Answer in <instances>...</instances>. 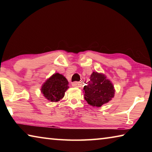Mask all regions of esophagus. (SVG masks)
<instances>
[{"label": "esophagus", "instance_id": "esophagus-1", "mask_svg": "<svg viewBox=\"0 0 152 152\" xmlns=\"http://www.w3.org/2000/svg\"><path fill=\"white\" fill-rule=\"evenodd\" d=\"M72 85L74 87H80L82 86V83L80 82H74L72 84Z\"/></svg>", "mask_w": 152, "mask_h": 152}]
</instances>
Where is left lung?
I'll list each match as a JSON object with an SVG mask.
<instances>
[{
    "label": "left lung",
    "instance_id": "obj_1",
    "mask_svg": "<svg viewBox=\"0 0 152 152\" xmlns=\"http://www.w3.org/2000/svg\"><path fill=\"white\" fill-rule=\"evenodd\" d=\"M84 99L93 107H101L111 100L115 94L114 86L104 74L93 72L90 81L84 86Z\"/></svg>",
    "mask_w": 152,
    "mask_h": 152
}]
</instances>
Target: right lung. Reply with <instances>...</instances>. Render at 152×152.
<instances>
[{"label": "right lung", "mask_w": 152, "mask_h": 152, "mask_svg": "<svg viewBox=\"0 0 152 152\" xmlns=\"http://www.w3.org/2000/svg\"><path fill=\"white\" fill-rule=\"evenodd\" d=\"M68 88L67 79L61 74L56 73L43 84L42 92L49 101L57 102L62 99Z\"/></svg>", "instance_id": "1"}]
</instances>
